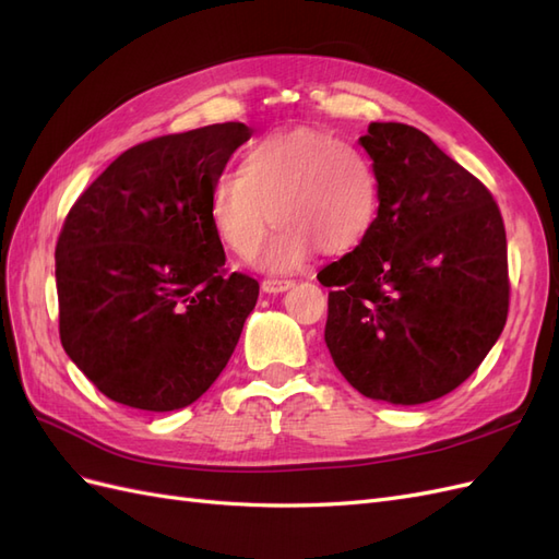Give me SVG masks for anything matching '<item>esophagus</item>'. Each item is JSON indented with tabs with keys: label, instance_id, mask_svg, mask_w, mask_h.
<instances>
[{
	"label": "esophagus",
	"instance_id": "esophagus-1",
	"mask_svg": "<svg viewBox=\"0 0 559 559\" xmlns=\"http://www.w3.org/2000/svg\"><path fill=\"white\" fill-rule=\"evenodd\" d=\"M294 282L292 280H263L261 282V289L265 294H282L286 289H292Z\"/></svg>",
	"mask_w": 559,
	"mask_h": 559
}]
</instances>
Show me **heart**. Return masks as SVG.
Instances as JSON below:
<instances>
[{
	"instance_id": "1",
	"label": "heart",
	"mask_w": 559,
	"mask_h": 559,
	"mask_svg": "<svg viewBox=\"0 0 559 559\" xmlns=\"http://www.w3.org/2000/svg\"><path fill=\"white\" fill-rule=\"evenodd\" d=\"M209 223L233 255L251 261L270 225H280L261 265L292 273L314 249L343 255L371 235L381 211V178L371 157L314 127L270 133L249 145L237 178L221 176L209 192Z\"/></svg>"
}]
</instances>
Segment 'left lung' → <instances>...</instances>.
<instances>
[{
    "label": "left lung",
    "mask_w": 559,
    "mask_h": 559,
    "mask_svg": "<svg viewBox=\"0 0 559 559\" xmlns=\"http://www.w3.org/2000/svg\"><path fill=\"white\" fill-rule=\"evenodd\" d=\"M361 147L381 178L371 235L317 280L334 365L365 397L424 404L471 376L501 336L508 245L487 186L424 131L371 122Z\"/></svg>",
    "instance_id": "8db88e82"
}]
</instances>
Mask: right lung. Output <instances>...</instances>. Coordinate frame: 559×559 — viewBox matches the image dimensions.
<instances>
[{
	"label": "right lung",
	"mask_w": 559,
	"mask_h": 559,
	"mask_svg": "<svg viewBox=\"0 0 559 559\" xmlns=\"http://www.w3.org/2000/svg\"><path fill=\"white\" fill-rule=\"evenodd\" d=\"M239 122L129 147L68 211L56 242L58 331L105 397L143 412L200 400L228 365L259 282L225 270L209 192Z\"/></svg>",
	"instance_id": "obj_1"
}]
</instances>
